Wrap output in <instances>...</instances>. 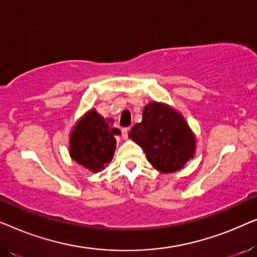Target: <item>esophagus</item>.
Here are the masks:
<instances>
[{
  "mask_svg": "<svg viewBox=\"0 0 257 257\" xmlns=\"http://www.w3.org/2000/svg\"><path fill=\"white\" fill-rule=\"evenodd\" d=\"M121 137H122V139L128 138V127L121 128Z\"/></svg>",
  "mask_w": 257,
  "mask_h": 257,
  "instance_id": "obj_1",
  "label": "esophagus"
}]
</instances>
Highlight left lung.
<instances>
[{
  "label": "left lung",
  "instance_id": "1",
  "mask_svg": "<svg viewBox=\"0 0 257 257\" xmlns=\"http://www.w3.org/2000/svg\"><path fill=\"white\" fill-rule=\"evenodd\" d=\"M128 137L163 173L180 170L194 156L195 138L187 122L173 108L156 101L144 107L142 122L133 126Z\"/></svg>",
  "mask_w": 257,
  "mask_h": 257
}]
</instances>
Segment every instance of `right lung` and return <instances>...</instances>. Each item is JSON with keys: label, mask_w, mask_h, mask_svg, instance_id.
Returning <instances> with one entry per match:
<instances>
[{"label": "right lung", "mask_w": 257, "mask_h": 257, "mask_svg": "<svg viewBox=\"0 0 257 257\" xmlns=\"http://www.w3.org/2000/svg\"><path fill=\"white\" fill-rule=\"evenodd\" d=\"M112 121V120H110ZM120 131L91 110L77 122L70 138V156L92 172L103 170L113 158L115 138Z\"/></svg>", "instance_id": "add662e5"}]
</instances>
